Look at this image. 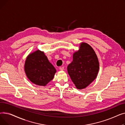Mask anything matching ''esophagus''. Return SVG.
Listing matches in <instances>:
<instances>
[{
    "mask_svg": "<svg viewBox=\"0 0 125 125\" xmlns=\"http://www.w3.org/2000/svg\"><path fill=\"white\" fill-rule=\"evenodd\" d=\"M64 68V67H63V66H61V67H59V69H60V70H63Z\"/></svg>",
    "mask_w": 125,
    "mask_h": 125,
    "instance_id": "obj_1",
    "label": "esophagus"
}]
</instances>
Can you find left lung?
I'll list each match as a JSON object with an SVG mask.
<instances>
[{
  "mask_svg": "<svg viewBox=\"0 0 125 125\" xmlns=\"http://www.w3.org/2000/svg\"><path fill=\"white\" fill-rule=\"evenodd\" d=\"M99 68L98 58L93 48L86 43H82L79 50L73 54L67 71L76 88L82 89L95 79Z\"/></svg>",
  "mask_w": 125,
  "mask_h": 125,
  "instance_id": "left-lung-1",
  "label": "left lung"
}]
</instances>
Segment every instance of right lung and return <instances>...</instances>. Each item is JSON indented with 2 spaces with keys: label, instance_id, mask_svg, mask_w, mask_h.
<instances>
[{
  "label": "right lung",
  "instance_id": "obj_1",
  "mask_svg": "<svg viewBox=\"0 0 125 125\" xmlns=\"http://www.w3.org/2000/svg\"><path fill=\"white\" fill-rule=\"evenodd\" d=\"M24 69L26 75L32 83L43 86L53 79L56 72L44 52L39 50L27 57Z\"/></svg>",
  "mask_w": 125,
  "mask_h": 125
}]
</instances>
